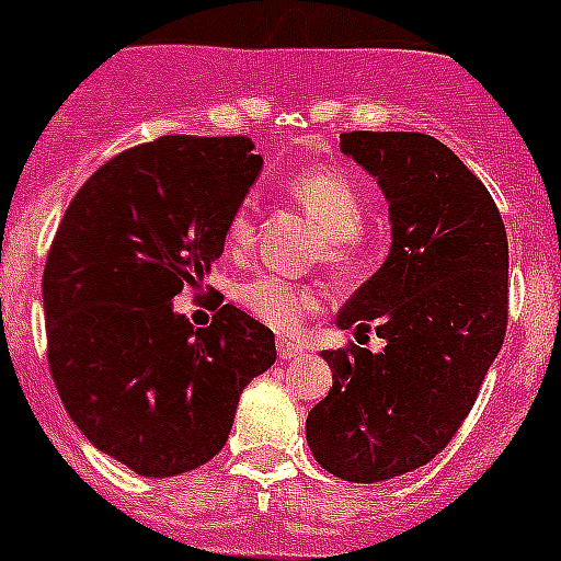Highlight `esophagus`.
<instances>
[{"mask_svg": "<svg viewBox=\"0 0 561 561\" xmlns=\"http://www.w3.org/2000/svg\"><path fill=\"white\" fill-rule=\"evenodd\" d=\"M277 354H280V359H297L304 354V345L295 340H277Z\"/></svg>", "mask_w": 561, "mask_h": 561, "instance_id": "1", "label": "esophagus"}]
</instances>
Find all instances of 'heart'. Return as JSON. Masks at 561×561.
I'll use <instances>...</instances> for the list:
<instances>
[{
    "mask_svg": "<svg viewBox=\"0 0 561 561\" xmlns=\"http://www.w3.org/2000/svg\"><path fill=\"white\" fill-rule=\"evenodd\" d=\"M284 191L325 232V261L336 270H351L359 261V232L368 213L359 182L336 165H311L289 173ZM250 238V210L241 205L227 225V250L241 252ZM236 297L247 314L275 331H295L304 317L317 309L314 289L272 272L247 277L244 284H238Z\"/></svg>",
    "mask_w": 561,
    "mask_h": 561,
    "instance_id": "obj_1",
    "label": "heart"
}]
</instances>
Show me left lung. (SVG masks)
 I'll return each instance as SVG.
<instances>
[{
    "instance_id": "1",
    "label": "left lung",
    "mask_w": 561,
    "mask_h": 561,
    "mask_svg": "<svg viewBox=\"0 0 561 561\" xmlns=\"http://www.w3.org/2000/svg\"><path fill=\"white\" fill-rule=\"evenodd\" d=\"M340 148L379 180L393 247L336 325L385 340L323 351L334 370L306 419L325 472L379 483L430 463L478 401L508 325V238L492 193L430 134L345 131Z\"/></svg>"
}]
</instances>
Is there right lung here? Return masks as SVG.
I'll return each instance as SVG.
<instances>
[{"mask_svg":"<svg viewBox=\"0 0 561 561\" xmlns=\"http://www.w3.org/2000/svg\"><path fill=\"white\" fill-rule=\"evenodd\" d=\"M250 137L168 134L117 153L69 202L44 266L47 362L69 419L142 478L219 455L275 334L236 306L193 329L171 300L221 255L261 171Z\"/></svg>","mask_w":561,"mask_h":561,"instance_id":"obj_1","label":"right lung"}]
</instances>
